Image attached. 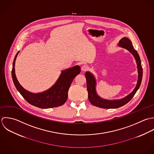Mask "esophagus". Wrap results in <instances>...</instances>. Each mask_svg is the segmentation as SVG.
<instances>
[{"mask_svg":"<svg viewBox=\"0 0 154 154\" xmlns=\"http://www.w3.org/2000/svg\"><path fill=\"white\" fill-rule=\"evenodd\" d=\"M88 69H89V66H87V65H83V66H82V70L83 71H88Z\"/></svg>","mask_w":154,"mask_h":154,"instance_id":"1","label":"esophagus"}]
</instances>
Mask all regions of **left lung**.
I'll return each instance as SVG.
<instances>
[{
	"instance_id": "left-lung-1",
	"label": "left lung",
	"mask_w": 154,
	"mask_h": 154,
	"mask_svg": "<svg viewBox=\"0 0 154 154\" xmlns=\"http://www.w3.org/2000/svg\"><path fill=\"white\" fill-rule=\"evenodd\" d=\"M119 46L127 49L134 57L137 63V68L138 71V80L136 88L128 95L123 99L119 100H107L101 98L96 91V79L94 75L90 72H86L85 76L87 81V89L88 92V98L90 102L93 105L97 107L110 109V108H117L122 106L128 103L134 96L137 91L139 89L142 79L143 75V68L141 65V61L139 55L137 51L134 49L131 42L127 37L122 38L119 44Z\"/></svg>"
}]
</instances>
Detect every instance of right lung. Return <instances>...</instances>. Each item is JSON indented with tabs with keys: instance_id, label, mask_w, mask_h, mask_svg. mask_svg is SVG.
<instances>
[{
	"instance_id": "right-lung-1",
	"label": "right lung",
	"mask_w": 154,
	"mask_h": 154,
	"mask_svg": "<svg viewBox=\"0 0 154 154\" xmlns=\"http://www.w3.org/2000/svg\"><path fill=\"white\" fill-rule=\"evenodd\" d=\"M20 51L16 54L12 69V77L14 85L22 96L33 106L40 108H51L62 105L68 97V92L74 79L80 72V67L75 65L62 71L61 74L55 83L48 90L43 92L34 93L24 89L19 83L15 73V62Z\"/></svg>"
}]
</instances>
